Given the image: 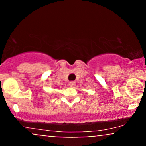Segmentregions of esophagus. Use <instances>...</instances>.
<instances>
[{
  "mask_svg": "<svg viewBox=\"0 0 146 146\" xmlns=\"http://www.w3.org/2000/svg\"><path fill=\"white\" fill-rule=\"evenodd\" d=\"M68 85H69L70 87H74L75 86V82L73 81H71L68 83Z\"/></svg>",
  "mask_w": 146,
  "mask_h": 146,
  "instance_id": "esophagus-1",
  "label": "esophagus"
}]
</instances>
